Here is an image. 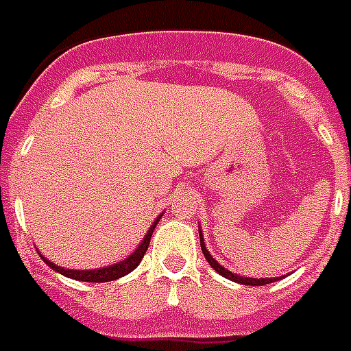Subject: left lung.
Listing matches in <instances>:
<instances>
[{
  "label": "left lung",
  "mask_w": 351,
  "mask_h": 351,
  "mask_svg": "<svg viewBox=\"0 0 351 351\" xmlns=\"http://www.w3.org/2000/svg\"><path fill=\"white\" fill-rule=\"evenodd\" d=\"M200 247H202L204 257H206V261L210 263L211 268H213V270H217V272H219L223 278H227V280H232V282L236 283H243V285H267V283H272L278 280V278H259V280H255V278H243V276H236L232 274L230 270H227L225 267H221L219 263L211 257L210 251L206 250V245H204V238H202V230H200Z\"/></svg>",
  "instance_id": "8db88e82"
}]
</instances>
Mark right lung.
<instances>
[{"mask_svg": "<svg viewBox=\"0 0 351 351\" xmlns=\"http://www.w3.org/2000/svg\"><path fill=\"white\" fill-rule=\"evenodd\" d=\"M160 217H156V221L151 225L149 228V232L145 234L143 238V242L138 245V250L134 251L132 255H128L126 259L121 261V263H117V265H109L106 268H96V270H73V268H62L58 265H54L51 263L49 259H45L43 255H41V259L52 268V270H56V272H60V274L68 276L71 280H79V282H96V283H101V282H113V280H119V278H123V276L130 274L134 268L138 267L143 259V255H145V251L149 247V240H151V236H153V230H155L156 223H158Z\"/></svg>", "mask_w": 351, "mask_h": 351, "instance_id": "right-lung-1", "label": "right lung"}]
</instances>
